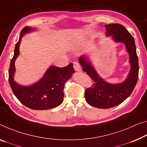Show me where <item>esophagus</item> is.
Segmentation results:
<instances>
[{"label":"esophagus","mask_w":147,"mask_h":147,"mask_svg":"<svg viewBox=\"0 0 147 147\" xmlns=\"http://www.w3.org/2000/svg\"><path fill=\"white\" fill-rule=\"evenodd\" d=\"M74 69H75V70L77 71H81V66L78 62H75L74 63Z\"/></svg>","instance_id":"obj_1"}]
</instances>
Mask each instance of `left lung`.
I'll return each mask as SVG.
<instances>
[{
    "label": "left lung",
    "instance_id": "8db88e82",
    "mask_svg": "<svg viewBox=\"0 0 147 147\" xmlns=\"http://www.w3.org/2000/svg\"><path fill=\"white\" fill-rule=\"evenodd\" d=\"M105 27L107 35H112L115 41L125 44L129 55L131 69L127 79L123 83L110 84L98 75L85 56L79 58L83 71L94 81L93 85L85 90V99L92 107L98 108L114 107L123 102L134 91L139 76L138 57L134 37L121 24H112L106 25Z\"/></svg>",
    "mask_w": 147,
    "mask_h": 147
}]
</instances>
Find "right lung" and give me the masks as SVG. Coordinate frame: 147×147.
<instances>
[{
    "label": "right lung",
    "instance_id": "add662e5",
    "mask_svg": "<svg viewBox=\"0 0 147 147\" xmlns=\"http://www.w3.org/2000/svg\"><path fill=\"white\" fill-rule=\"evenodd\" d=\"M25 27L20 33L19 40L16 44L14 55L10 62L8 71L9 83L14 95L26 107L32 110H48L59 106L64 100V87L74 73L73 64L66 67L51 66L40 80L30 86H22L13 80L15 60L19 56V47L24 34L34 30Z\"/></svg>",
    "mask_w": 147,
    "mask_h": 147
}]
</instances>
